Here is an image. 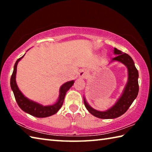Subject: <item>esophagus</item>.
<instances>
[{
  "mask_svg": "<svg viewBox=\"0 0 152 152\" xmlns=\"http://www.w3.org/2000/svg\"><path fill=\"white\" fill-rule=\"evenodd\" d=\"M87 75H88V73H87L86 71L84 70H82L79 73V76L80 77H82V78H85Z\"/></svg>",
  "mask_w": 152,
  "mask_h": 152,
  "instance_id": "34e87169",
  "label": "esophagus"
}]
</instances>
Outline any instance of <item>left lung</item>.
<instances>
[{
    "instance_id": "left-lung-1",
    "label": "left lung",
    "mask_w": 152,
    "mask_h": 152,
    "mask_svg": "<svg viewBox=\"0 0 152 152\" xmlns=\"http://www.w3.org/2000/svg\"><path fill=\"white\" fill-rule=\"evenodd\" d=\"M114 53L117 56L113 58V60L120 61L125 64L128 70V82L121 96L119 99L114 106H113L106 111H99V110L92 109L87 103L85 99H84V105L86 109L91 114L100 119H115V118L121 116L127 111L131 104L133 103V101L137 97L139 92V74L137 68H135L133 59L130 57V56L125 53H123L121 51L117 50V48H114Z\"/></svg>"
}]
</instances>
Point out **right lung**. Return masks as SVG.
I'll return each instance as SVG.
<instances>
[{"label":"right lung","instance_id":"add662e5","mask_svg":"<svg viewBox=\"0 0 152 152\" xmlns=\"http://www.w3.org/2000/svg\"><path fill=\"white\" fill-rule=\"evenodd\" d=\"M24 56L18 59L16 62H15L13 72H12L11 78V87L14 93L15 100H16L18 105L23 111L29 113L32 116L38 118L47 117L56 114L62 106L66 92L73 85L74 81L72 80L67 82L61 86L60 89L59 99L58 101L56 102V103L54 104L50 105V106H43L42 104L37 103V102L30 101L20 91V90L17 85L16 79H15V78H16L17 64L24 57Z\"/></svg>","mask_w":152,"mask_h":152}]
</instances>
